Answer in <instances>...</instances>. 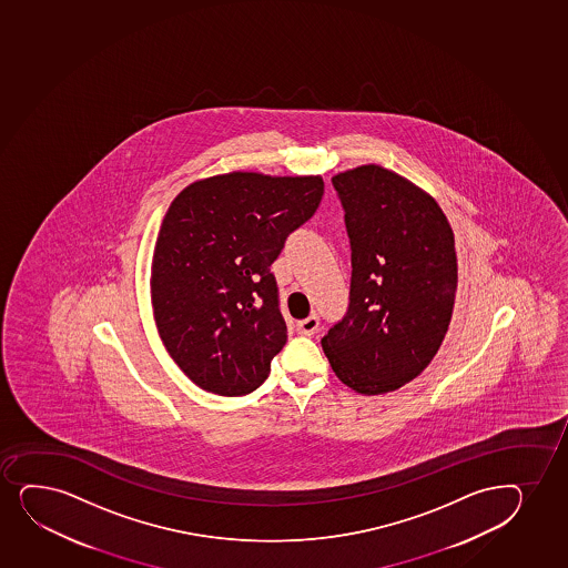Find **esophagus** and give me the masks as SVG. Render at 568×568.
Instances as JSON below:
<instances>
[{"instance_id":"obj_1","label":"esophagus","mask_w":568,"mask_h":568,"mask_svg":"<svg viewBox=\"0 0 568 568\" xmlns=\"http://www.w3.org/2000/svg\"><path fill=\"white\" fill-rule=\"evenodd\" d=\"M320 320L316 314H311L308 318L301 320L300 324H297V332L301 335H307V337H313L314 333L318 332Z\"/></svg>"}]
</instances>
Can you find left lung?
<instances>
[{
    "label": "left lung",
    "mask_w": 568,
    "mask_h": 568,
    "mask_svg": "<svg viewBox=\"0 0 568 568\" xmlns=\"http://www.w3.org/2000/svg\"><path fill=\"white\" fill-rule=\"evenodd\" d=\"M353 250L351 303L322 339L333 372L364 396L424 372L449 327L455 235L436 199L381 164L332 178Z\"/></svg>",
    "instance_id": "obj_1"
}]
</instances>
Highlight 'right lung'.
I'll use <instances>...</instances> for the list:
<instances>
[{
    "label": "right lung",
    "mask_w": 568,
    "mask_h": 568,
    "mask_svg": "<svg viewBox=\"0 0 568 568\" xmlns=\"http://www.w3.org/2000/svg\"><path fill=\"white\" fill-rule=\"evenodd\" d=\"M324 195L322 176L233 170L170 203L151 261V307L170 358L203 390L244 396L286 345L271 273Z\"/></svg>",
    "instance_id": "add662e5"
}]
</instances>
